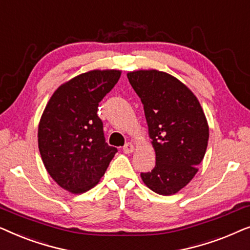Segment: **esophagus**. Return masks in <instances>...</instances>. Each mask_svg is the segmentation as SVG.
<instances>
[{
	"label": "esophagus",
	"instance_id": "obj_1",
	"mask_svg": "<svg viewBox=\"0 0 250 250\" xmlns=\"http://www.w3.org/2000/svg\"><path fill=\"white\" fill-rule=\"evenodd\" d=\"M123 151H124L125 153H132L133 151H134V146H133L131 142L126 143V145L123 146Z\"/></svg>",
	"mask_w": 250,
	"mask_h": 250
}]
</instances>
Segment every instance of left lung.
Masks as SVG:
<instances>
[{
    "instance_id": "left-lung-1",
    "label": "left lung",
    "mask_w": 250,
    "mask_h": 250,
    "mask_svg": "<svg viewBox=\"0 0 250 250\" xmlns=\"http://www.w3.org/2000/svg\"><path fill=\"white\" fill-rule=\"evenodd\" d=\"M127 78L141 99L156 152L155 168L141 173V179L153 192L175 194L193 179L206 153V116L192 91L172 75L134 70Z\"/></svg>"
}]
</instances>
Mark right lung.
I'll return each mask as SVG.
<instances>
[{"mask_svg": "<svg viewBox=\"0 0 250 250\" xmlns=\"http://www.w3.org/2000/svg\"><path fill=\"white\" fill-rule=\"evenodd\" d=\"M122 71L90 70L61 84L39 124V149L50 176L71 193L86 192L104 175L117 148L108 146L99 102Z\"/></svg>", "mask_w": 250, "mask_h": 250, "instance_id": "1", "label": "right lung"}]
</instances>
